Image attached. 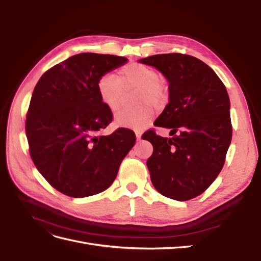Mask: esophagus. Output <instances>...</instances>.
<instances>
[{
	"label": "esophagus",
	"instance_id": "obj_1",
	"mask_svg": "<svg viewBox=\"0 0 261 261\" xmlns=\"http://www.w3.org/2000/svg\"><path fill=\"white\" fill-rule=\"evenodd\" d=\"M136 138H137V140H140V139H141V134H140L139 132L136 133Z\"/></svg>",
	"mask_w": 261,
	"mask_h": 261
}]
</instances>
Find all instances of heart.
Here are the masks:
<instances>
[{"label": "heart", "mask_w": 261, "mask_h": 261, "mask_svg": "<svg viewBox=\"0 0 261 261\" xmlns=\"http://www.w3.org/2000/svg\"><path fill=\"white\" fill-rule=\"evenodd\" d=\"M97 90L101 101L116 112L123 105L125 92L136 90L134 102L140 106L136 109L123 110L115 116L118 127L141 130L152 121L154 109H160L168 97V87L160 74L153 67L141 63H128L117 69L115 78L103 75L97 83Z\"/></svg>", "instance_id": "obj_1"}]
</instances>
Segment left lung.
Masks as SVG:
<instances>
[{
  "label": "left lung",
  "mask_w": 261,
  "mask_h": 261,
  "mask_svg": "<svg viewBox=\"0 0 261 261\" xmlns=\"http://www.w3.org/2000/svg\"><path fill=\"white\" fill-rule=\"evenodd\" d=\"M139 62L159 69L169 82L170 101L154 125L178 133L163 138L150 129L141 136L153 146L147 160L150 178L168 198L193 199L217 178L231 144L226 88L215 70L192 55L156 54Z\"/></svg>",
  "instance_id": "8db88e82"
}]
</instances>
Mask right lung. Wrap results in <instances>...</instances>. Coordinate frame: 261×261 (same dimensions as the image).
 <instances>
[{
  "label": "right lung",
  "mask_w": 261,
  "mask_h": 261,
  "mask_svg": "<svg viewBox=\"0 0 261 261\" xmlns=\"http://www.w3.org/2000/svg\"><path fill=\"white\" fill-rule=\"evenodd\" d=\"M126 62L111 54H76L46 70L35 87L25 125L29 153L62 194L82 198L106 191L135 145V133L127 128L101 135L113 114L97 83Z\"/></svg>",
  "instance_id": "right-lung-1"
}]
</instances>
